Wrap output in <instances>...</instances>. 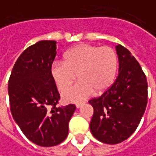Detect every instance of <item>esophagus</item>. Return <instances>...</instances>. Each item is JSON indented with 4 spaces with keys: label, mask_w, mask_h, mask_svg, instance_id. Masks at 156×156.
Instances as JSON below:
<instances>
[{
    "label": "esophagus",
    "mask_w": 156,
    "mask_h": 156,
    "mask_svg": "<svg viewBox=\"0 0 156 156\" xmlns=\"http://www.w3.org/2000/svg\"><path fill=\"white\" fill-rule=\"evenodd\" d=\"M83 105V102H79V103H76V104H75V106H76L77 108H79L80 106H82Z\"/></svg>",
    "instance_id": "34e87169"
}]
</instances>
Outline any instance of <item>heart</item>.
I'll list each match as a JSON object with an SVG mask.
<instances>
[{"label": "heart", "mask_w": 156, "mask_h": 156, "mask_svg": "<svg viewBox=\"0 0 156 156\" xmlns=\"http://www.w3.org/2000/svg\"><path fill=\"white\" fill-rule=\"evenodd\" d=\"M117 66V53L112 47L82 43L66 53L64 62H54L50 73L60 91L71 87L78 76L80 82L62 95L66 102H78L94 91L106 90L115 80Z\"/></svg>", "instance_id": "heart-1"}]
</instances>
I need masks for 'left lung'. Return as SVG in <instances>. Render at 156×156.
<instances>
[{"instance_id":"obj_1","label":"left lung","mask_w":156,"mask_h":156,"mask_svg":"<svg viewBox=\"0 0 156 156\" xmlns=\"http://www.w3.org/2000/svg\"><path fill=\"white\" fill-rule=\"evenodd\" d=\"M116 51L117 78L101 96L89 101L94 109L90 131L109 145L124 141L136 130L147 104V81L139 63L121 44Z\"/></svg>"}]
</instances>
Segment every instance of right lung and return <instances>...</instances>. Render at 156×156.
I'll list each match as a JSON object with an SVG mask.
<instances>
[{"mask_svg": "<svg viewBox=\"0 0 156 156\" xmlns=\"http://www.w3.org/2000/svg\"><path fill=\"white\" fill-rule=\"evenodd\" d=\"M55 41H40L24 50L11 71L8 92L10 112L25 136L41 147H53L68 134L76 108L58 106L60 95L50 69L57 55Z\"/></svg>", "mask_w": 156, "mask_h": 156, "instance_id": "obj_1", "label": "right lung"}]
</instances>
